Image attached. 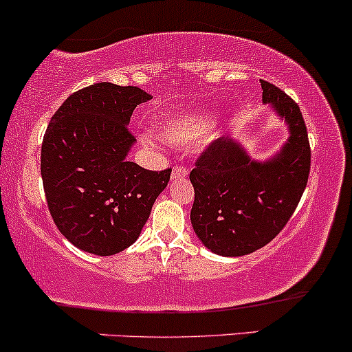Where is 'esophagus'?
<instances>
[{
  "label": "esophagus",
  "instance_id": "34e87169",
  "mask_svg": "<svg viewBox=\"0 0 352 352\" xmlns=\"http://www.w3.org/2000/svg\"><path fill=\"white\" fill-rule=\"evenodd\" d=\"M184 176H188V169L183 168V166H176V168L173 169V175H171L173 179H175V177H184Z\"/></svg>",
  "mask_w": 352,
  "mask_h": 352
}]
</instances>
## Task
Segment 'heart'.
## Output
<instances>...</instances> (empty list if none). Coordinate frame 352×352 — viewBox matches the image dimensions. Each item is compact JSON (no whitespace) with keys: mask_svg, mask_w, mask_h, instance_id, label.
Here are the masks:
<instances>
[{"mask_svg":"<svg viewBox=\"0 0 352 352\" xmlns=\"http://www.w3.org/2000/svg\"><path fill=\"white\" fill-rule=\"evenodd\" d=\"M214 116L206 114H186L181 117H175L160 126V135L164 142L171 146H186L192 142L201 141L206 138L214 127ZM151 144V141H146Z\"/></svg>","mask_w":352,"mask_h":352,"instance_id":"obj_1","label":"heart"}]
</instances>
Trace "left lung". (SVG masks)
Returning a JSON list of instances; mask_svg holds the SVG:
<instances>
[{"label": "left lung", "mask_w": 352, "mask_h": 352, "mask_svg": "<svg viewBox=\"0 0 352 352\" xmlns=\"http://www.w3.org/2000/svg\"><path fill=\"white\" fill-rule=\"evenodd\" d=\"M260 84L263 104L289 126L282 149L255 161L232 138H220L190 173L192 230L217 255L241 256L265 247L290 220L309 179L311 146L300 109L278 87Z\"/></svg>", "instance_id": "8db88e82"}]
</instances>
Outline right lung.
Wrapping results in <instances>:
<instances>
[{
	"instance_id": "right-lung-1",
	"label": "right lung",
	"mask_w": 352,
	"mask_h": 352,
	"mask_svg": "<svg viewBox=\"0 0 352 352\" xmlns=\"http://www.w3.org/2000/svg\"><path fill=\"white\" fill-rule=\"evenodd\" d=\"M151 96L100 82L74 92L52 117L41 144V179L56 228L80 250L109 256L131 247L171 168L127 161L134 109Z\"/></svg>"
}]
</instances>
